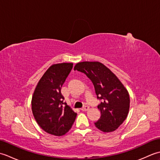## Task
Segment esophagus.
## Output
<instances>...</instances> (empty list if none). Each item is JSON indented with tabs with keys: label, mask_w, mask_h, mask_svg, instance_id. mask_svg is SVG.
Segmentation results:
<instances>
[{
	"label": "esophagus",
	"mask_w": 160,
	"mask_h": 160,
	"mask_svg": "<svg viewBox=\"0 0 160 160\" xmlns=\"http://www.w3.org/2000/svg\"><path fill=\"white\" fill-rule=\"evenodd\" d=\"M89 109V107H88V106H85V107H84L83 108H81V111H88Z\"/></svg>",
	"instance_id": "esophagus-1"
}]
</instances>
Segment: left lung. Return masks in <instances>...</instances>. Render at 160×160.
Here are the masks:
<instances>
[{
    "mask_svg": "<svg viewBox=\"0 0 160 160\" xmlns=\"http://www.w3.org/2000/svg\"><path fill=\"white\" fill-rule=\"evenodd\" d=\"M74 70L86 74L93 82L98 99L102 100L98 108L101 116L96 127L104 132H113L127 118L130 98L127 89L112 71L100 62L77 63Z\"/></svg>",
    "mask_w": 160,
    "mask_h": 160,
    "instance_id": "obj_1",
    "label": "left lung"
}]
</instances>
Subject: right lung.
I'll list each match as a JSON object with an SVG mask.
<instances>
[{"label": "right lung", "mask_w": 160, "mask_h": 160, "mask_svg": "<svg viewBox=\"0 0 160 160\" xmlns=\"http://www.w3.org/2000/svg\"><path fill=\"white\" fill-rule=\"evenodd\" d=\"M72 68L73 63L53 64L40 78L32 96V110L37 123L43 131L56 136L66 134L77 115L63 102L60 91Z\"/></svg>", "instance_id": "right-lung-1"}]
</instances>
